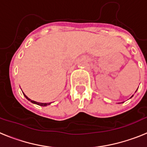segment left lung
I'll use <instances>...</instances> for the list:
<instances>
[{
    "mask_svg": "<svg viewBox=\"0 0 147 147\" xmlns=\"http://www.w3.org/2000/svg\"><path fill=\"white\" fill-rule=\"evenodd\" d=\"M137 90H138V89H137ZM137 90H136V91H137ZM132 96H133V95H132V96H131V97H130V98H132Z\"/></svg>",
    "mask_w": 147,
    "mask_h": 147,
    "instance_id": "obj_1",
    "label": "left lung"
}]
</instances>
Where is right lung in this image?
I'll use <instances>...</instances> for the list:
<instances>
[{
  "label": "right lung",
  "mask_w": 147,
  "mask_h": 147,
  "mask_svg": "<svg viewBox=\"0 0 147 147\" xmlns=\"http://www.w3.org/2000/svg\"><path fill=\"white\" fill-rule=\"evenodd\" d=\"M23 95H24V96L26 97V98H27V99L28 100V101H30V102H32V103L33 104H35V105H40V106H42V107H45V106H47V105H49L51 104V102H50V103H40V102H35V101H33V100L30 99L29 98H28V96H26L25 95V93H23Z\"/></svg>",
  "instance_id": "add662e5"
}]
</instances>
